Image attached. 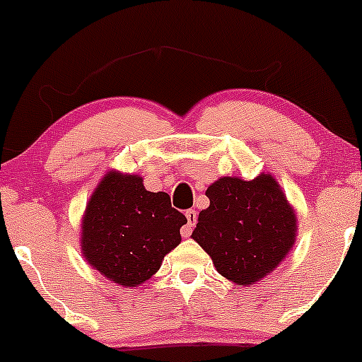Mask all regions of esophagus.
<instances>
[{
	"label": "esophagus",
	"mask_w": 362,
	"mask_h": 362,
	"mask_svg": "<svg viewBox=\"0 0 362 362\" xmlns=\"http://www.w3.org/2000/svg\"><path fill=\"white\" fill-rule=\"evenodd\" d=\"M185 218H187V224L182 228V236H184V238H189L192 233V228H194V224L198 222V214H196L194 210H187L185 211Z\"/></svg>",
	"instance_id": "obj_1"
}]
</instances>
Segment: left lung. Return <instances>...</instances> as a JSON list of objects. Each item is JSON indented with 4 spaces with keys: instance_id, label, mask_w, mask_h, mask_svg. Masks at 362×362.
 <instances>
[{
    "instance_id": "8db88e82",
    "label": "left lung",
    "mask_w": 362,
    "mask_h": 362,
    "mask_svg": "<svg viewBox=\"0 0 362 362\" xmlns=\"http://www.w3.org/2000/svg\"><path fill=\"white\" fill-rule=\"evenodd\" d=\"M210 206L199 211L192 240L222 276L252 286L287 257L296 242L294 208L269 173L254 180L222 177L206 189Z\"/></svg>"
}]
</instances>
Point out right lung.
Returning <instances> with one entry per match:
<instances>
[{
  "label": "right lung",
  "mask_w": 362,
  "mask_h": 362,
  "mask_svg": "<svg viewBox=\"0 0 362 362\" xmlns=\"http://www.w3.org/2000/svg\"><path fill=\"white\" fill-rule=\"evenodd\" d=\"M184 214L166 192L145 189L144 178L108 171L82 218V254L94 269L122 287L147 282L180 243Z\"/></svg>",
  "instance_id": "right-lung-1"
}]
</instances>
